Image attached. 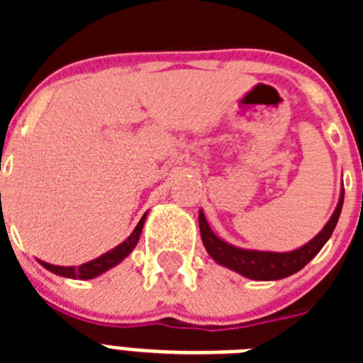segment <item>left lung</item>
Instances as JSON below:
<instances>
[{"label":"left lung","instance_id":"1","mask_svg":"<svg viewBox=\"0 0 363 363\" xmlns=\"http://www.w3.org/2000/svg\"><path fill=\"white\" fill-rule=\"evenodd\" d=\"M344 205V192L340 196L336 211L333 213L331 220L327 221V225L320 230L309 243L291 252H262V251H247V249H238V247L229 245L227 242L220 240L216 234L211 230L209 223L205 220L203 213L200 211V233L203 245L213 259H216L220 265L233 269L240 272L242 277L251 278V280H280V278L291 277L294 272L306 267L314 256L318 255L320 249L325 245V242L331 238L333 230L336 227L340 213Z\"/></svg>","mask_w":363,"mask_h":363}]
</instances>
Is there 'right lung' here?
<instances>
[{"mask_svg": "<svg viewBox=\"0 0 363 363\" xmlns=\"http://www.w3.org/2000/svg\"><path fill=\"white\" fill-rule=\"evenodd\" d=\"M143 223H145V216L140 220V223L136 225L134 233L130 234L129 238L125 240L123 243H120L118 247H114L112 251L105 252L104 256L92 259V262H86V264L79 265V267H57V265L45 264V262H40L47 271L54 272V274H60V277L65 278H79V280H91V278L99 277L101 272L108 271L111 267H114L116 264H120L121 259L127 258L130 255L134 247H136L138 240H140V234H142Z\"/></svg>", "mask_w": 363, "mask_h": 363, "instance_id": "add662e5", "label": "right lung"}]
</instances>
